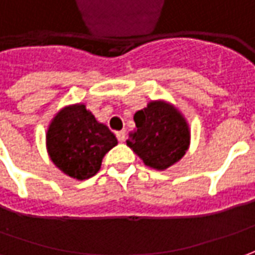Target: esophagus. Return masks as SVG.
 Returning <instances> with one entry per match:
<instances>
[{"label":"esophagus","mask_w":255,"mask_h":255,"mask_svg":"<svg viewBox=\"0 0 255 255\" xmlns=\"http://www.w3.org/2000/svg\"><path fill=\"white\" fill-rule=\"evenodd\" d=\"M116 136H117V139L120 142H124L126 141V131H117Z\"/></svg>","instance_id":"obj_1"}]
</instances>
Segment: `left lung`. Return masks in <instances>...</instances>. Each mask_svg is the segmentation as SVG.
Returning a JSON list of instances; mask_svg holds the SVG:
<instances>
[{
    "label": "left lung",
    "instance_id": "obj_1",
    "mask_svg": "<svg viewBox=\"0 0 255 255\" xmlns=\"http://www.w3.org/2000/svg\"><path fill=\"white\" fill-rule=\"evenodd\" d=\"M135 128L128 134L127 145L143 163L164 170L184 156L190 131L176 109L163 102H150L134 116Z\"/></svg>",
    "mask_w": 255,
    "mask_h": 255
}]
</instances>
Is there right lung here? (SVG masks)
Instances as JSON below:
<instances>
[{
    "label": "right lung",
    "mask_w": 255,
    "mask_h": 255,
    "mask_svg": "<svg viewBox=\"0 0 255 255\" xmlns=\"http://www.w3.org/2000/svg\"><path fill=\"white\" fill-rule=\"evenodd\" d=\"M117 145L116 135L96 121L85 105L65 107L47 131L48 155L69 177L85 180L95 176L103 156Z\"/></svg>",
    "instance_id": "obj_1"
}]
</instances>
